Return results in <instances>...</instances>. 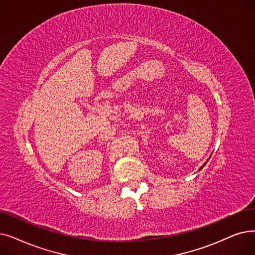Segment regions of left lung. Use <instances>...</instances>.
<instances>
[{
  "mask_svg": "<svg viewBox=\"0 0 255 255\" xmlns=\"http://www.w3.org/2000/svg\"><path fill=\"white\" fill-rule=\"evenodd\" d=\"M205 163H206V162H205ZM205 163H204V164H203V165H202V167H201V168H200V170H201V169H202V168H203V167H204V165H205Z\"/></svg>",
  "mask_w": 255,
  "mask_h": 255,
  "instance_id": "8db88e82",
  "label": "left lung"
}]
</instances>
